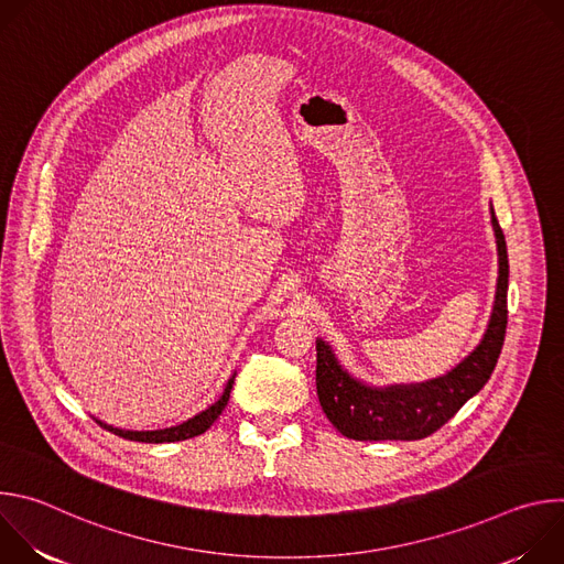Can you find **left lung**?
I'll use <instances>...</instances> for the list:
<instances>
[{
	"instance_id": "1",
	"label": "left lung",
	"mask_w": 564,
	"mask_h": 564,
	"mask_svg": "<svg viewBox=\"0 0 564 564\" xmlns=\"http://www.w3.org/2000/svg\"><path fill=\"white\" fill-rule=\"evenodd\" d=\"M498 246V283L489 326L473 352L446 375L422 383L370 386L352 377L333 346L316 339V394L326 417L348 440H422L442 429L491 379L507 333L509 257L507 240L491 207Z\"/></svg>"
}]
</instances>
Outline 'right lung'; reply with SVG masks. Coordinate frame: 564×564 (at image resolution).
Instances as JSON below:
<instances>
[{"mask_svg":"<svg viewBox=\"0 0 564 564\" xmlns=\"http://www.w3.org/2000/svg\"><path fill=\"white\" fill-rule=\"evenodd\" d=\"M234 377L236 372L227 379L225 388H223V394L214 401L212 406H207L205 411H200L198 415L189 417L187 422L178 424V426H170V429H158V431H124V429H116L102 420L96 417V422L111 431L113 435L118 437H124V440H133V442H144V444H163V442H183V440H189V437H196V435H203L216 420L218 415L223 413V409L227 406L229 401V392H231V386H234Z\"/></svg>","mask_w":564,"mask_h":564,"instance_id":"1","label":"right lung"}]
</instances>
